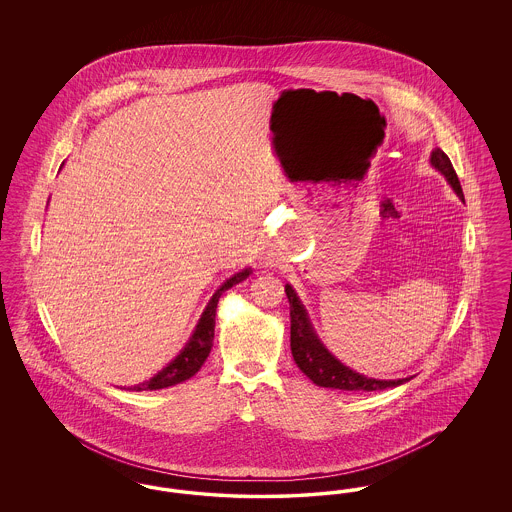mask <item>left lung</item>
Returning <instances> with one entry per match:
<instances>
[{
    "mask_svg": "<svg viewBox=\"0 0 512 512\" xmlns=\"http://www.w3.org/2000/svg\"><path fill=\"white\" fill-rule=\"evenodd\" d=\"M432 165L445 174L447 182L453 186L457 195L464 199L463 188L459 182V176L451 165V159L436 147L430 157ZM286 295L290 301V322H292V355L295 365L301 368V372L313 380L320 388H332V390L343 391H378L386 388H395L411 378H401V380H374L366 378L359 372H353L351 368L341 365L338 359H334L326 347L318 341L317 334L313 332V326L307 318V313L297 299V295L292 290V286H286Z\"/></svg>",
    "mask_w": 512,
    "mask_h": 512,
    "instance_id": "obj_1",
    "label": "left lung"
}]
</instances>
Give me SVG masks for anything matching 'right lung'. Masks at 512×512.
<instances>
[{
  "mask_svg": "<svg viewBox=\"0 0 512 512\" xmlns=\"http://www.w3.org/2000/svg\"><path fill=\"white\" fill-rule=\"evenodd\" d=\"M249 268H245L242 272L234 274L232 278H228L219 290L215 292V295L211 297L205 313L199 318V324L195 328L194 336L188 341V345L182 349V353L172 361L171 365L165 366L161 372H157L153 378H149L144 384H138L134 388H130L132 391H144V390H163V388H169L174 384H180L188 378H192L195 372L201 368V365L205 363V359L209 357L211 353V347H213V338H215V315H217V305H219L220 295L230 290L232 286L240 284L242 280H245L249 276Z\"/></svg>",
  "mask_w": 512,
  "mask_h": 512,
  "instance_id": "right-lung-1",
  "label": "right lung"
}]
</instances>
